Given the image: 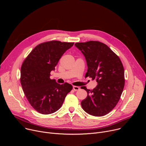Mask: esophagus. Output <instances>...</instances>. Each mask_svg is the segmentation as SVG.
Here are the masks:
<instances>
[{
  "instance_id": "esophagus-1",
  "label": "esophagus",
  "mask_w": 146,
  "mask_h": 146,
  "mask_svg": "<svg viewBox=\"0 0 146 146\" xmlns=\"http://www.w3.org/2000/svg\"><path fill=\"white\" fill-rule=\"evenodd\" d=\"M73 90H74V91H77L80 90V87H77V86H73Z\"/></svg>"
}]
</instances>
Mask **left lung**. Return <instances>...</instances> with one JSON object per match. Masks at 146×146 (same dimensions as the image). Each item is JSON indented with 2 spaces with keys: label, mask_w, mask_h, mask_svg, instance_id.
<instances>
[{
  "label": "left lung",
  "mask_w": 146,
  "mask_h": 146,
  "mask_svg": "<svg viewBox=\"0 0 146 146\" xmlns=\"http://www.w3.org/2000/svg\"><path fill=\"white\" fill-rule=\"evenodd\" d=\"M74 46L84 55L87 64V77L96 79V87L84 90L87 97L81 105L86 113L100 117L110 112L118 102L125 84L124 69L119 57L106 44L90 41Z\"/></svg>",
  "instance_id": "obj_1"
}]
</instances>
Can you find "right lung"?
Segmentation results:
<instances>
[{
	"label": "right lung",
	"mask_w": 146,
	"mask_h": 146,
	"mask_svg": "<svg viewBox=\"0 0 146 146\" xmlns=\"http://www.w3.org/2000/svg\"><path fill=\"white\" fill-rule=\"evenodd\" d=\"M74 43L51 41L38 44L24 61L21 69V84L31 105L37 112L49 114L58 110L73 87L59 84L50 79V72L63 54Z\"/></svg>",
	"instance_id": "add662e5"
}]
</instances>
